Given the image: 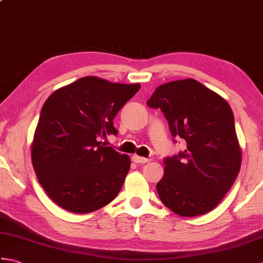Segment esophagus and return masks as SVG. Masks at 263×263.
<instances>
[{"label": "esophagus", "mask_w": 263, "mask_h": 263, "mask_svg": "<svg viewBox=\"0 0 263 263\" xmlns=\"http://www.w3.org/2000/svg\"><path fill=\"white\" fill-rule=\"evenodd\" d=\"M132 161H135L136 164H144V163H148V161H150V159L135 155V156H132Z\"/></svg>", "instance_id": "obj_1"}]
</instances>
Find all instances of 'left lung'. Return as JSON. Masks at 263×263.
Masks as SVG:
<instances>
[{"label":"left lung","mask_w":263,"mask_h":263,"mask_svg":"<svg viewBox=\"0 0 263 263\" xmlns=\"http://www.w3.org/2000/svg\"><path fill=\"white\" fill-rule=\"evenodd\" d=\"M147 105L160 108L172 136L186 142L185 150L164 159V176L156 185L161 202L184 217L211 211L241 168L242 152L230 105L194 79L157 87Z\"/></svg>","instance_id":"8db88e82"}]
</instances>
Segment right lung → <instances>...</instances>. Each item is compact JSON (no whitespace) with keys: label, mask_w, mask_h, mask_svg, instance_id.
<instances>
[{"label":"right lung","mask_w":263,"mask_h":263,"mask_svg":"<svg viewBox=\"0 0 263 263\" xmlns=\"http://www.w3.org/2000/svg\"><path fill=\"white\" fill-rule=\"evenodd\" d=\"M140 85L85 77L55 90L44 104L31 144L39 183L55 203L76 214L103 208L119 194L127 155L105 147L113 120Z\"/></svg>","instance_id":"add662e5"}]
</instances>
